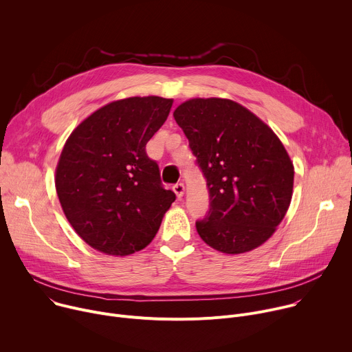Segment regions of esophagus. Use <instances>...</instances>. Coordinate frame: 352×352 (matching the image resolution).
<instances>
[{"mask_svg":"<svg viewBox=\"0 0 352 352\" xmlns=\"http://www.w3.org/2000/svg\"><path fill=\"white\" fill-rule=\"evenodd\" d=\"M173 190L175 192L177 197H178V199H181V197H182V195H184L185 186H184V184H182V182H178V184H175V185L173 186Z\"/></svg>","mask_w":352,"mask_h":352,"instance_id":"esophagus-1","label":"esophagus"}]
</instances>
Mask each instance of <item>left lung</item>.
I'll use <instances>...</instances> for the list:
<instances>
[{"mask_svg":"<svg viewBox=\"0 0 352 352\" xmlns=\"http://www.w3.org/2000/svg\"><path fill=\"white\" fill-rule=\"evenodd\" d=\"M209 188L210 208L196 230L235 255L266 242L292 196L294 166L277 135L228 98H190L174 111Z\"/></svg>","mask_w":352,"mask_h":352,"instance_id":"8db88e82","label":"left lung"}]
</instances>
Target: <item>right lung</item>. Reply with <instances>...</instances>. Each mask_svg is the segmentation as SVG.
Returning <instances> with one entry per match:
<instances>
[{
  "mask_svg": "<svg viewBox=\"0 0 352 352\" xmlns=\"http://www.w3.org/2000/svg\"><path fill=\"white\" fill-rule=\"evenodd\" d=\"M173 98L128 97L94 111L68 138L56 171L63 210L100 252L126 256L146 248L175 200L146 143L166 122Z\"/></svg>",
  "mask_w": 352,
  "mask_h": 352,
  "instance_id": "right-lung-1",
  "label": "right lung"
}]
</instances>
